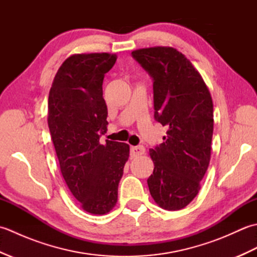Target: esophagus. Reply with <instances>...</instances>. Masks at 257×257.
Masks as SVG:
<instances>
[{
  "label": "esophagus",
  "mask_w": 257,
  "mask_h": 257,
  "mask_svg": "<svg viewBox=\"0 0 257 257\" xmlns=\"http://www.w3.org/2000/svg\"><path fill=\"white\" fill-rule=\"evenodd\" d=\"M145 147L144 146H135L130 148V154H132L133 157H138L145 154Z\"/></svg>",
  "instance_id": "34e87169"
}]
</instances>
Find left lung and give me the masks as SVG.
<instances>
[{"label":"left lung","instance_id":"8db88e82","mask_svg":"<svg viewBox=\"0 0 257 257\" xmlns=\"http://www.w3.org/2000/svg\"><path fill=\"white\" fill-rule=\"evenodd\" d=\"M132 55L154 81L155 119L168 128L163 143L150 149L155 163L147 180L150 194L162 209L181 210L198 194L210 163V91L198 70L176 48H143Z\"/></svg>","mask_w":257,"mask_h":257}]
</instances>
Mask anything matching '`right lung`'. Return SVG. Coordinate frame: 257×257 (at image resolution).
Wrapping results in <instances>:
<instances>
[{"mask_svg":"<svg viewBox=\"0 0 257 257\" xmlns=\"http://www.w3.org/2000/svg\"><path fill=\"white\" fill-rule=\"evenodd\" d=\"M108 53L68 57L54 78L48 96V128L70 192L86 212L106 214L116 205L118 184L129 158V146L106 140L105 74L116 63Z\"/></svg>","mask_w":257,"mask_h":257,"instance_id":"add662e5","label":"right lung"}]
</instances>
